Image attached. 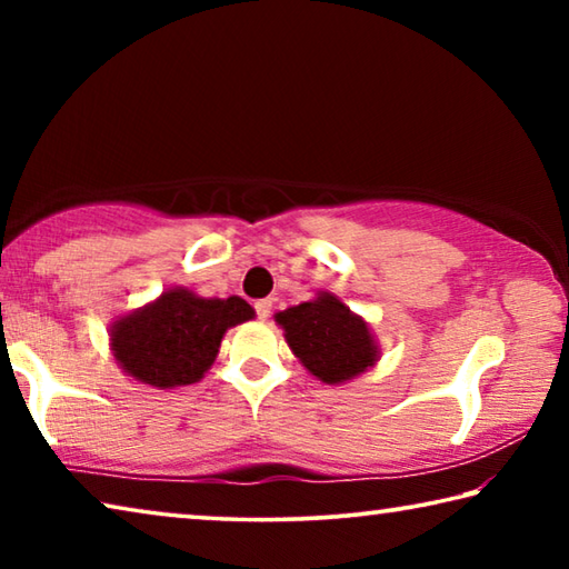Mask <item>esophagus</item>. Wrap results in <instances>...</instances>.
<instances>
[{"label": "esophagus", "instance_id": "1", "mask_svg": "<svg viewBox=\"0 0 569 569\" xmlns=\"http://www.w3.org/2000/svg\"><path fill=\"white\" fill-rule=\"evenodd\" d=\"M256 316L258 319H268L271 316V308H273V301L271 298H261V301H256Z\"/></svg>", "mask_w": 569, "mask_h": 569}]
</instances>
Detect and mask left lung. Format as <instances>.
<instances>
[{"label":"left lung","instance_id":"left-lung-1","mask_svg":"<svg viewBox=\"0 0 569 569\" xmlns=\"http://www.w3.org/2000/svg\"><path fill=\"white\" fill-rule=\"evenodd\" d=\"M276 321L283 326L291 351L326 383L359 377L377 361L369 326L331 293L288 308L276 316Z\"/></svg>","mask_w":569,"mask_h":569}]
</instances>
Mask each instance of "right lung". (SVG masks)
<instances>
[{
	"label": "right lung",
	"mask_w": 569,
	"mask_h": 569,
	"mask_svg": "<svg viewBox=\"0 0 569 569\" xmlns=\"http://www.w3.org/2000/svg\"><path fill=\"white\" fill-rule=\"evenodd\" d=\"M248 319L253 308L243 298H200L172 288L112 326V353L130 377L150 387H188L203 379L230 326Z\"/></svg>",
	"instance_id": "add662e5"
}]
</instances>
